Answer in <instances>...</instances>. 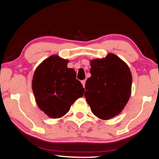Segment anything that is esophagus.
<instances>
[{
	"mask_svg": "<svg viewBox=\"0 0 159 159\" xmlns=\"http://www.w3.org/2000/svg\"><path fill=\"white\" fill-rule=\"evenodd\" d=\"M81 82H82V85H83V87H84V86H85V83H86V81H85V80H82Z\"/></svg>",
	"mask_w": 159,
	"mask_h": 159,
	"instance_id": "esophagus-1",
	"label": "esophagus"
}]
</instances>
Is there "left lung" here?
Listing matches in <instances>:
<instances>
[{
    "instance_id": "left-lung-1",
    "label": "left lung",
    "mask_w": 159,
    "mask_h": 159,
    "mask_svg": "<svg viewBox=\"0 0 159 159\" xmlns=\"http://www.w3.org/2000/svg\"><path fill=\"white\" fill-rule=\"evenodd\" d=\"M92 76L86 82L84 97L98 118L108 120L123 110L131 95L132 74L129 67L113 53L91 61Z\"/></svg>"
}]
</instances>
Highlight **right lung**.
<instances>
[{"mask_svg": "<svg viewBox=\"0 0 159 159\" xmlns=\"http://www.w3.org/2000/svg\"><path fill=\"white\" fill-rule=\"evenodd\" d=\"M67 60L51 56L36 69L32 89L36 102L51 118H61L70 106L82 97L84 89L76 79V72L67 67Z\"/></svg>", "mask_w": 159, "mask_h": 159, "instance_id": "obj_1", "label": "right lung"}]
</instances>
